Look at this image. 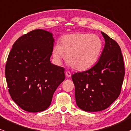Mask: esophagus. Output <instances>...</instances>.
I'll return each mask as SVG.
<instances>
[{
	"label": "esophagus",
	"mask_w": 131,
	"mask_h": 131,
	"mask_svg": "<svg viewBox=\"0 0 131 131\" xmlns=\"http://www.w3.org/2000/svg\"><path fill=\"white\" fill-rule=\"evenodd\" d=\"M65 75H66V77H67V78H70V77H71V73L70 72V71H66Z\"/></svg>",
	"instance_id": "34e87169"
}]
</instances>
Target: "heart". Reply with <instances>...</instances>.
Returning a JSON list of instances; mask_svg holds the SVG:
<instances>
[{"label":"heart","instance_id":"obj_1","mask_svg":"<svg viewBox=\"0 0 131 131\" xmlns=\"http://www.w3.org/2000/svg\"><path fill=\"white\" fill-rule=\"evenodd\" d=\"M103 49V41L95 34L77 33L67 35L61 39V45L54 47V57L60 61L67 55V62L78 71H84L97 63Z\"/></svg>","mask_w":131,"mask_h":131}]
</instances>
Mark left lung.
I'll return each instance as SVG.
<instances>
[{
  "mask_svg": "<svg viewBox=\"0 0 131 131\" xmlns=\"http://www.w3.org/2000/svg\"><path fill=\"white\" fill-rule=\"evenodd\" d=\"M101 34L105 45L97 63L88 70L71 76L76 103L84 111L97 112L107 108L119 97L124 80L121 50L116 41L103 31Z\"/></svg>",
  "mask_w": 131,
  "mask_h": 131,
  "instance_id": "obj_1",
  "label": "left lung"
}]
</instances>
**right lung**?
Instances as JSON below:
<instances>
[{
	"mask_svg": "<svg viewBox=\"0 0 131 131\" xmlns=\"http://www.w3.org/2000/svg\"><path fill=\"white\" fill-rule=\"evenodd\" d=\"M54 41L50 31L34 30L18 38L8 54L5 69L8 92L26 111L47 110L65 78L64 69L50 61Z\"/></svg>",
	"mask_w": 131,
	"mask_h": 131,
	"instance_id": "obj_1",
	"label": "right lung"
}]
</instances>
